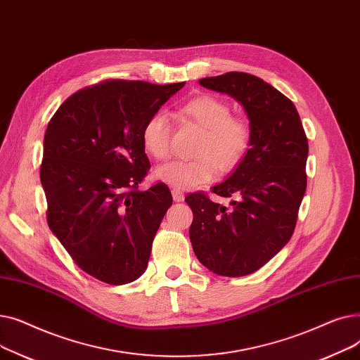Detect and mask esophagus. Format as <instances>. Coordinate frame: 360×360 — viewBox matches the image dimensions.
Returning <instances> with one entry per match:
<instances>
[{"label":"esophagus","mask_w":360,"mask_h":360,"mask_svg":"<svg viewBox=\"0 0 360 360\" xmlns=\"http://www.w3.org/2000/svg\"><path fill=\"white\" fill-rule=\"evenodd\" d=\"M172 197H174V201H176V202H179V201H184V193H181L179 190H174L172 191Z\"/></svg>","instance_id":"esophagus-1"}]
</instances>
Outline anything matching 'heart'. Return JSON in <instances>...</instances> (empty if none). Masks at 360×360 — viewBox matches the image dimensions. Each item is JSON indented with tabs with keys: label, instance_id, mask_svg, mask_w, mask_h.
Returning <instances> with one entry per match:
<instances>
[{
	"label": "heart",
	"instance_id": "heart-1",
	"mask_svg": "<svg viewBox=\"0 0 360 360\" xmlns=\"http://www.w3.org/2000/svg\"><path fill=\"white\" fill-rule=\"evenodd\" d=\"M181 113L204 129V136L195 148V159L175 160L156 169V178L175 190H191L210 182L217 169L221 174L232 172L252 143V128L248 120L232 115L228 102L202 94L188 101ZM169 120L163 112H155L141 128V143L146 153L158 160H165L170 153Z\"/></svg>",
	"mask_w": 360,
	"mask_h": 360
}]
</instances>
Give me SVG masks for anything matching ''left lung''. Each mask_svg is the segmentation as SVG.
<instances>
[{
	"label": "left lung",
	"instance_id": "1",
	"mask_svg": "<svg viewBox=\"0 0 360 360\" xmlns=\"http://www.w3.org/2000/svg\"><path fill=\"white\" fill-rule=\"evenodd\" d=\"M200 84L242 103L252 128L248 155L212 193L231 198V209L204 193L185 201L194 219L190 239L210 271L247 276L267 264L293 235L307 191L308 139L293 102L248 72L231 71Z\"/></svg>",
	"mask_w": 360,
	"mask_h": 360
}]
</instances>
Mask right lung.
<instances>
[{
    "label": "right lung",
    "mask_w": 360,
    "mask_h": 360,
    "mask_svg": "<svg viewBox=\"0 0 360 360\" xmlns=\"http://www.w3.org/2000/svg\"><path fill=\"white\" fill-rule=\"evenodd\" d=\"M184 84L106 80L71 94L48 124L41 163L48 226L84 273L108 285L144 273L172 205L165 184L139 190L150 169L141 128Z\"/></svg>",
    "instance_id": "obj_1"
}]
</instances>
